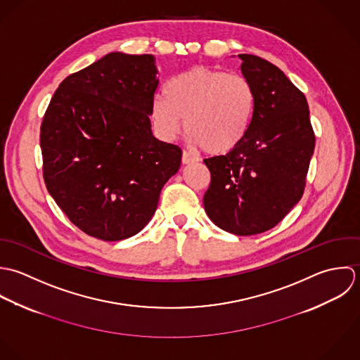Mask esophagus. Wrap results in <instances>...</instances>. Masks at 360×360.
I'll use <instances>...</instances> for the list:
<instances>
[{"instance_id": "1", "label": "esophagus", "mask_w": 360, "mask_h": 360, "mask_svg": "<svg viewBox=\"0 0 360 360\" xmlns=\"http://www.w3.org/2000/svg\"><path fill=\"white\" fill-rule=\"evenodd\" d=\"M196 161H199V158L196 155H193L192 153L184 150V153H182V164H192V162H196Z\"/></svg>"}]
</instances>
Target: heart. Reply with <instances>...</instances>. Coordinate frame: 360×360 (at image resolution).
Segmentation results:
<instances>
[{
    "mask_svg": "<svg viewBox=\"0 0 360 360\" xmlns=\"http://www.w3.org/2000/svg\"><path fill=\"white\" fill-rule=\"evenodd\" d=\"M255 108L256 93L245 76L195 67L165 83L164 96L151 104V120L157 134L171 141L185 118L191 143L226 154L245 141Z\"/></svg>",
    "mask_w": 360,
    "mask_h": 360,
    "instance_id": "heart-1",
    "label": "heart"
}]
</instances>
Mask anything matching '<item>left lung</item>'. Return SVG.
<instances>
[{"label": "left lung", "mask_w": 360, "mask_h": 360, "mask_svg": "<svg viewBox=\"0 0 360 360\" xmlns=\"http://www.w3.org/2000/svg\"><path fill=\"white\" fill-rule=\"evenodd\" d=\"M240 71L256 93V108L245 141L205 160L212 182L203 205L221 229L256 235L276 226L300 200L314 132L304 94L271 63L239 54Z\"/></svg>", "instance_id": "1"}]
</instances>
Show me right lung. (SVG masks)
Listing matches in <instances>:
<instances>
[{"mask_svg": "<svg viewBox=\"0 0 360 360\" xmlns=\"http://www.w3.org/2000/svg\"><path fill=\"white\" fill-rule=\"evenodd\" d=\"M151 54L110 53L65 77L40 128L49 193L79 229L114 242L136 235L176 174L182 150L151 132L158 86Z\"/></svg>", "mask_w": 360, "mask_h": 360, "instance_id": "obj_1", "label": "right lung"}]
</instances>
